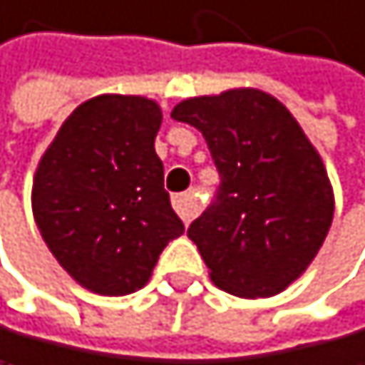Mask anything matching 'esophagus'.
<instances>
[{
  "label": "esophagus",
  "instance_id": "obj_1",
  "mask_svg": "<svg viewBox=\"0 0 365 365\" xmlns=\"http://www.w3.org/2000/svg\"><path fill=\"white\" fill-rule=\"evenodd\" d=\"M172 205H175V210H177V214L181 216V221H184V223H188L197 214V205H195L193 195H190V193L175 195V197H172Z\"/></svg>",
  "mask_w": 365,
  "mask_h": 365
}]
</instances>
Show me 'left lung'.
<instances>
[{"label":"left lung","instance_id":"8db88e82","mask_svg":"<svg viewBox=\"0 0 365 365\" xmlns=\"http://www.w3.org/2000/svg\"><path fill=\"white\" fill-rule=\"evenodd\" d=\"M172 118L200 130L221 177L214 205L188 228L212 282L240 298L282 294L314 261L333 221L319 151L258 88L188 97Z\"/></svg>","mask_w":365,"mask_h":365}]
</instances>
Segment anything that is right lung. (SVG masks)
Masks as SVG:
<instances>
[{
  "mask_svg": "<svg viewBox=\"0 0 365 365\" xmlns=\"http://www.w3.org/2000/svg\"><path fill=\"white\" fill-rule=\"evenodd\" d=\"M163 111L142 95H97L69 113L34 172L32 214L76 284L128 296L151 279L184 223L163 188Z\"/></svg>",
  "mask_w": 365,
  "mask_h": 365,
  "instance_id": "add662e5",
  "label": "right lung"
}]
</instances>
